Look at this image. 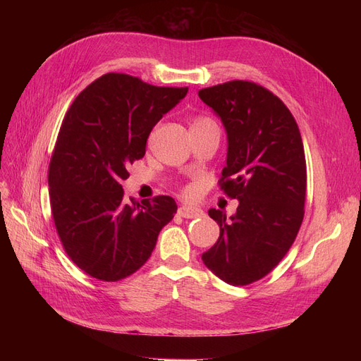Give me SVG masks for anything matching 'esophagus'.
I'll use <instances>...</instances> for the list:
<instances>
[{
    "label": "esophagus",
    "mask_w": 361,
    "mask_h": 361,
    "mask_svg": "<svg viewBox=\"0 0 361 361\" xmlns=\"http://www.w3.org/2000/svg\"><path fill=\"white\" fill-rule=\"evenodd\" d=\"M178 214L182 216V218H199L203 215V211L200 209V207H195V206H180L178 209Z\"/></svg>",
    "instance_id": "esophagus-1"
}]
</instances>
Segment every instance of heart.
Masks as SVG:
<instances>
[{
    "mask_svg": "<svg viewBox=\"0 0 361 361\" xmlns=\"http://www.w3.org/2000/svg\"><path fill=\"white\" fill-rule=\"evenodd\" d=\"M211 118H207V117H195L194 120H192V125L191 126H195V125H200V123H204V122H209Z\"/></svg>",
    "mask_w": 361,
    "mask_h": 361,
    "instance_id": "heart-1",
    "label": "heart"
}]
</instances>
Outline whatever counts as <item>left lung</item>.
Instances as JSON below:
<instances>
[{"label": "left lung", "mask_w": 361, "mask_h": 361, "mask_svg": "<svg viewBox=\"0 0 361 361\" xmlns=\"http://www.w3.org/2000/svg\"><path fill=\"white\" fill-rule=\"evenodd\" d=\"M199 96L226 128L220 187L239 200L231 218L207 211L220 238L202 260L228 285L245 286L279 265L301 227L307 185L302 140L289 108L256 82L228 81Z\"/></svg>", "instance_id": "1"}]
</instances>
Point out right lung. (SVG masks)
<instances>
[{"instance_id": "add662e5", "label": "right lung", "mask_w": 361, "mask_h": 361, "mask_svg": "<svg viewBox=\"0 0 361 361\" xmlns=\"http://www.w3.org/2000/svg\"><path fill=\"white\" fill-rule=\"evenodd\" d=\"M188 87H157L106 73L84 89L63 118L48 183L54 223L85 274L118 281L146 264L178 204L170 195L125 199L128 167L146 154L150 130Z\"/></svg>"}]
</instances>
